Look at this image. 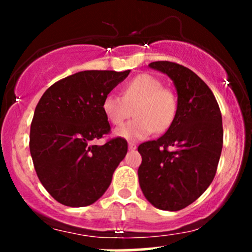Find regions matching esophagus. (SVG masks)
I'll use <instances>...</instances> for the list:
<instances>
[{
	"label": "esophagus",
	"mask_w": 252,
	"mask_h": 252,
	"mask_svg": "<svg viewBox=\"0 0 252 252\" xmlns=\"http://www.w3.org/2000/svg\"><path fill=\"white\" fill-rule=\"evenodd\" d=\"M128 147H129L130 150H135L136 149V144L134 142H129Z\"/></svg>",
	"instance_id": "34e87169"
}]
</instances>
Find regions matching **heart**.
I'll list each match as a JSON object with an SVG mask.
<instances>
[{
    "instance_id": "obj_1",
    "label": "heart",
    "mask_w": 252,
    "mask_h": 252,
    "mask_svg": "<svg viewBox=\"0 0 252 252\" xmlns=\"http://www.w3.org/2000/svg\"><path fill=\"white\" fill-rule=\"evenodd\" d=\"M103 112L114 126H121L132 115L135 118L116 130V135L138 140L153 131L163 132L172 126L178 111V99L172 90L152 74H138L124 85L122 97L110 94L103 100Z\"/></svg>"
}]
</instances>
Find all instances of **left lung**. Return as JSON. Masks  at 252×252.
<instances>
[{"label": "left lung", "instance_id": "obj_1", "mask_svg": "<svg viewBox=\"0 0 252 252\" xmlns=\"http://www.w3.org/2000/svg\"><path fill=\"white\" fill-rule=\"evenodd\" d=\"M149 66L174 82L178 111L164 135L138 146V181L150 204L179 211L194 202L215 178L222 148L221 112L211 89L189 68L170 62Z\"/></svg>", "mask_w": 252, "mask_h": 252}]
</instances>
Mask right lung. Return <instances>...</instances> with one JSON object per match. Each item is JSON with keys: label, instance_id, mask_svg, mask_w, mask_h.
Instances as JSON below:
<instances>
[{"label": "right lung", "instance_id": "add662e5", "mask_svg": "<svg viewBox=\"0 0 252 252\" xmlns=\"http://www.w3.org/2000/svg\"><path fill=\"white\" fill-rule=\"evenodd\" d=\"M128 71H82L50 86L31 124L30 149L42 186L60 204L83 207L104 194L128 152L123 137L97 146L110 132L103 100Z\"/></svg>", "mask_w": 252, "mask_h": 252}]
</instances>
